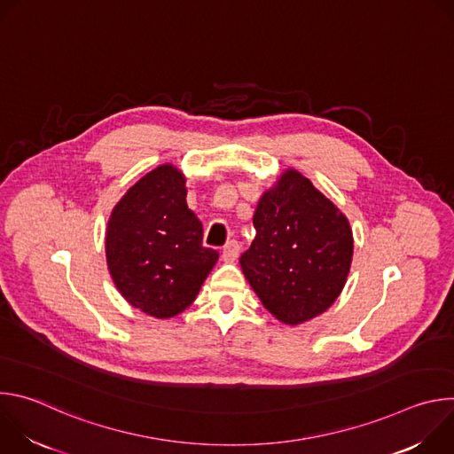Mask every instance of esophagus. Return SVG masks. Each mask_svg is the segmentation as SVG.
Listing matches in <instances>:
<instances>
[{
  "label": "esophagus",
  "instance_id": "esophagus-1",
  "mask_svg": "<svg viewBox=\"0 0 454 454\" xmlns=\"http://www.w3.org/2000/svg\"><path fill=\"white\" fill-rule=\"evenodd\" d=\"M239 242L237 240H230L226 246H224V249H223V261L224 262H233V261H237V256H239Z\"/></svg>",
  "mask_w": 454,
  "mask_h": 454
}]
</instances>
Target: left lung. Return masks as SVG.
<instances>
[{
  "label": "left lung",
  "mask_w": 454,
  "mask_h": 454,
  "mask_svg": "<svg viewBox=\"0 0 454 454\" xmlns=\"http://www.w3.org/2000/svg\"><path fill=\"white\" fill-rule=\"evenodd\" d=\"M253 226L240 266L264 307L287 325L325 312L345 287L354 253L340 208L289 168L258 201Z\"/></svg>",
  "instance_id": "obj_1"
}]
</instances>
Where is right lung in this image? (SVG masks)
<instances>
[{
    "mask_svg": "<svg viewBox=\"0 0 454 454\" xmlns=\"http://www.w3.org/2000/svg\"><path fill=\"white\" fill-rule=\"evenodd\" d=\"M184 176L174 165L145 174L111 212L107 268L133 307L172 317L196 300L219 253L203 246V224L186 207Z\"/></svg>",
    "mask_w": 454,
    "mask_h": 454,
    "instance_id": "add662e5",
    "label": "right lung"
}]
</instances>
